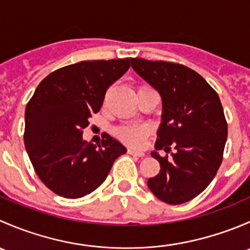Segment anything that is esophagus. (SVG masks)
Returning <instances> with one entry per match:
<instances>
[{
  "instance_id": "esophagus-1",
  "label": "esophagus",
  "mask_w": 250,
  "mask_h": 250,
  "mask_svg": "<svg viewBox=\"0 0 250 250\" xmlns=\"http://www.w3.org/2000/svg\"><path fill=\"white\" fill-rule=\"evenodd\" d=\"M128 153L132 156H137V157H144V156H145L144 152H141V151H135L133 150V148H129V150H128Z\"/></svg>"
}]
</instances>
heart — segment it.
I'll use <instances>...</instances> for the list:
<instances>
[{
    "label": "heart",
    "mask_w": 250,
    "mask_h": 250,
    "mask_svg": "<svg viewBox=\"0 0 250 250\" xmlns=\"http://www.w3.org/2000/svg\"><path fill=\"white\" fill-rule=\"evenodd\" d=\"M147 133L148 128L145 125H128L116 129V134L121 140L127 143L128 145L134 146V147H141L144 145V140H145Z\"/></svg>",
    "instance_id": "1"
}]
</instances>
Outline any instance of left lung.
Wrapping results in <instances>:
<instances>
[{
	"instance_id": "obj_1",
	"label": "left lung",
	"mask_w": 250,
	"mask_h": 250,
	"mask_svg": "<svg viewBox=\"0 0 250 250\" xmlns=\"http://www.w3.org/2000/svg\"><path fill=\"white\" fill-rule=\"evenodd\" d=\"M132 67L162 99L155 151L160 173L147 180L151 192L168 204L191 201L211 183L223 161L228 123L219 95L193 70L180 64L130 59ZM176 151L172 159L158 151Z\"/></svg>"
}]
</instances>
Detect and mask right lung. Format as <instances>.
Listing matches in <instances>:
<instances>
[{
  "label": "right lung",
  "mask_w": 250,
  "mask_h": 250,
  "mask_svg": "<svg viewBox=\"0 0 250 250\" xmlns=\"http://www.w3.org/2000/svg\"><path fill=\"white\" fill-rule=\"evenodd\" d=\"M129 58L67 65L39 84L25 109L24 143L39 178L65 198L93 192L127 148L105 134L102 144L83 140V129L104 102L109 85L129 69Z\"/></svg>",
  "instance_id": "1"
}]
</instances>
